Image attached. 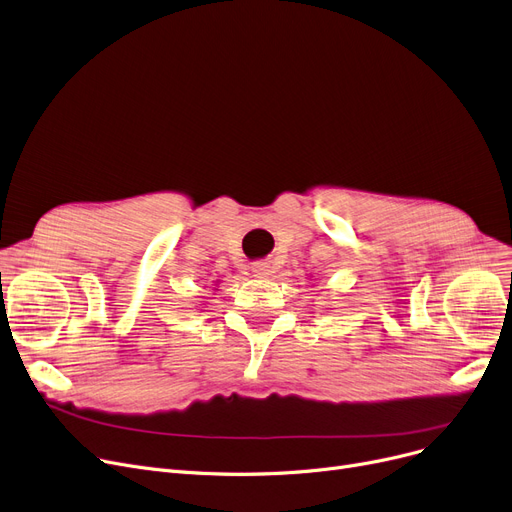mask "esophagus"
<instances>
[{
    "instance_id": "34e87169",
    "label": "esophagus",
    "mask_w": 512,
    "mask_h": 512,
    "mask_svg": "<svg viewBox=\"0 0 512 512\" xmlns=\"http://www.w3.org/2000/svg\"><path fill=\"white\" fill-rule=\"evenodd\" d=\"M252 273H254V277H266V275L271 273V266L266 264V262H256L252 266Z\"/></svg>"
}]
</instances>
